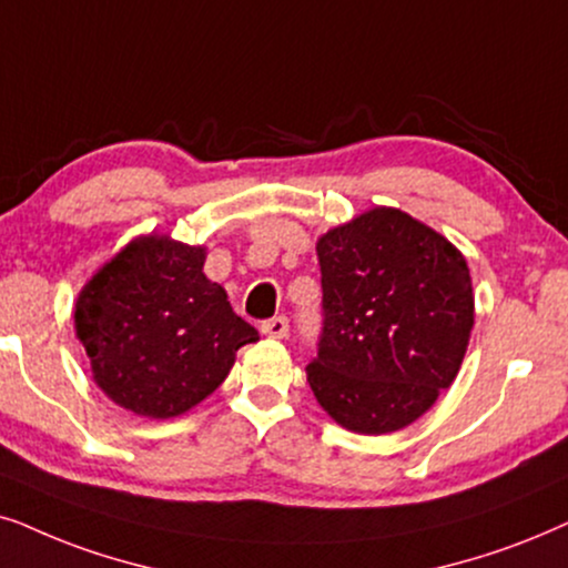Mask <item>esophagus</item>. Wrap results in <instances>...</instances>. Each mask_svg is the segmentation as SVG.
Masks as SVG:
<instances>
[{
    "instance_id": "esophagus-1",
    "label": "esophagus",
    "mask_w": 568,
    "mask_h": 568,
    "mask_svg": "<svg viewBox=\"0 0 568 568\" xmlns=\"http://www.w3.org/2000/svg\"><path fill=\"white\" fill-rule=\"evenodd\" d=\"M288 316H272V320H267V322H262V332L267 337H275V339H280V337H285L288 335Z\"/></svg>"
}]
</instances>
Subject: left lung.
<instances>
[{
	"instance_id": "8db88e82",
	"label": "left lung",
	"mask_w": 568,
	"mask_h": 568,
	"mask_svg": "<svg viewBox=\"0 0 568 568\" xmlns=\"http://www.w3.org/2000/svg\"><path fill=\"white\" fill-rule=\"evenodd\" d=\"M316 254L322 332L306 366L314 397L358 434L405 428L463 366L475 312L465 256L392 207L324 233Z\"/></svg>"
}]
</instances>
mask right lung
I'll return each mask as SVG.
<instances>
[{"label":"right lung","mask_w":568,"mask_h":568,"mask_svg":"<svg viewBox=\"0 0 568 568\" xmlns=\"http://www.w3.org/2000/svg\"><path fill=\"white\" fill-rule=\"evenodd\" d=\"M205 248L171 239L132 241L78 298V337L105 395L148 418H173L229 376L252 324L202 272Z\"/></svg>","instance_id":"add662e5"}]
</instances>
